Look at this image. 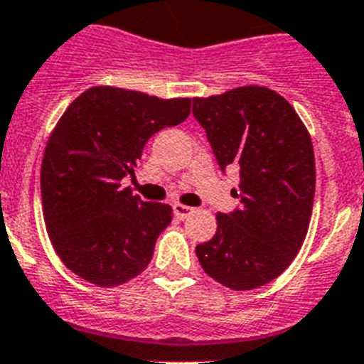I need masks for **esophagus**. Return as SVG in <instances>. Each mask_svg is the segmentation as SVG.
<instances>
[{
  "label": "esophagus",
  "instance_id": "obj_1",
  "mask_svg": "<svg viewBox=\"0 0 364 364\" xmlns=\"http://www.w3.org/2000/svg\"><path fill=\"white\" fill-rule=\"evenodd\" d=\"M192 213H194V209L188 205H181V203H176V205H173V215L179 220H185L187 216H191Z\"/></svg>",
  "mask_w": 364,
  "mask_h": 364
}]
</instances>
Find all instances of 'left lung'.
<instances>
[{
  "instance_id": "left-lung-1",
  "label": "left lung",
  "mask_w": 364,
  "mask_h": 364,
  "mask_svg": "<svg viewBox=\"0 0 364 364\" xmlns=\"http://www.w3.org/2000/svg\"><path fill=\"white\" fill-rule=\"evenodd\" d=\"M222 172L240 173L239 209L216 215V233L198 244L201 268L220 285L252 291L276 279L300 252L314 201L311 135L285 97L248 85L194 97Z\"/></svg>"
}]
</instances>
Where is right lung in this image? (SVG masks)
Listing matches in <instances>:
<instances>
[{
    "label": "right lung",
    "instance_id": "right-lung-1",
    "mask_svg": "<svg viewBox=\"0 0 364 364\" xmlns=\"http://www.w3.org/2000/svg\"><path fill=\"white\" fill-rule=\"evenodd\" d=\"M191 114V97L161 100L136 90L92 87L75 97L46 144L41 168L44 222L55 252L97 287L127 283L144 270L172 207L122 188L146 142Z\"/></svg>",
    "mask_w": 364,
    "mask_h": 364
}]
</instances>
